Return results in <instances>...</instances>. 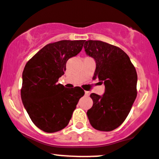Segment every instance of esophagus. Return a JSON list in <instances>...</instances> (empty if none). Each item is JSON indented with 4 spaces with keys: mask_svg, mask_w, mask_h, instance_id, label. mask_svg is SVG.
I'll return each instance as SVG.
<instances>
[{
    "mask_svg": "<svg viewBox=\"0 0 159 159\" xmlns=\"http://www.w3.org/2000/svg\"><path fill=\"white\" fill-rule=\"evenodd\" d=\"M84 93H85V95H87V96H88V95H89V91H84Z\"/></svg>",
    "mask_w": 159,
    "mask_h": 159,
    "instance_id": "obj_1",
    "label": "esophagus"
}]
</instances>
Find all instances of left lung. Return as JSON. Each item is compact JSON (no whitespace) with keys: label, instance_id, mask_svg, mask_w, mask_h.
I'll list each match as a JSON object with an SVG mask.
<instances>
[{"label":"left lung","instance_id":"left-lung-1","mask_svg":"<svg viewBox=\"0 0 159 159\" xmlns=\"http://www.w3.org/2000/svg\"><path fill=\"white\" fill-rule=\"evenodd\" d=\"M84 51L96 62L93 78L103 83V95L92 93L87 112L90 123L100 131H112L127 117L136 100L137 73L130 58L119 47L98 40L84 42Z\"/></svg>","mask_w":159,"mask_h":159}]
</instances>
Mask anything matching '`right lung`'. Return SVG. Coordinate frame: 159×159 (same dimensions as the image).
<instances>
[{"mask_svg":"<svg viewBox=\"0 0 159 159\" xmlns=\"http://www.w3.org/2000/svg\"><path fill=\"white\" fill-rule=\"evenodd\" d=\"M84 40H61L40 49L25 66L21 99L33 123L46 133H55L69 123L84 91L58 84L66 62L82 49Z\"/></svg>","mask_w":159,"mask_h":159,"instance_id":"obj_1","label":"right lung"}]
</instances>
